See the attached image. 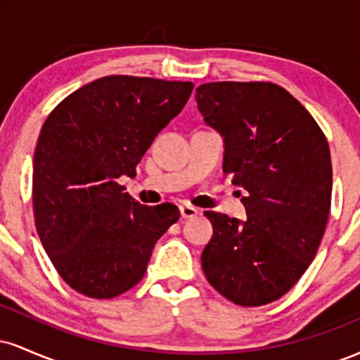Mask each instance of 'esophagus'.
Masks as SVG:
<instances>
[{
	"label": "esophagus",
	"instance_id": "obj_1",
	"mask_svg": "<svg viewBox=\"0 0 360 360\" xmlns=\"http://www.w3.org/2000/svg\"><path fill=\"white\" fill-rule=\"evenodd\" d=\"M179 210H181V217L183 218H194L198 213H200V210L194 208L191 205H181Z\"/></svg>",
	"mask_w": 360,
	"mask_h": 360
}]
</instances>
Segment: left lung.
<instances>
[{
    "instance_id": "obj_1",
    "label": "left lung",
    "mask_w": 360,
    "mask_h": 360,
    "mask_svg": "<svg viewBox=\"0 0 360 360\" xmlns=\"http://www.w3.org/2000/svg\"><path fill=\"white\" fill-rule=\"evenodd\" d=\"M206 125L225 142L223 172L245 191L247 221L206 212L213 237L201 255L208 283L240 307L272 303L315 259L332 205V159L315 118L272 82H206Z\"/></svg>"
}]
</instances>
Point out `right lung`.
I'll use <instances>...</instances> for the list:
<instances>
[{"instance_id": "obj_1", "label": "right lung", "mask_w": 360, "mask_h": 360, "mask_svg": "<svg viewBox=\"0 0 360 360\" xmlns=\"http://www.w3.org/2000/svg\"><path fill=\"white\" fill-rule=\"evenodd\" d=\"M193 88L106 76L74 91L45 120L34 155L37 233L60 278L81 295L110 300L134 288L155 242L179 220L177 206L140 205L117 179L135 176Z\"/></svg>"}]
</instances>
